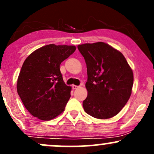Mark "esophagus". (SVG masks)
<instances>
[{"label": "esophagus", "instance_id": "1", "mask_svg": "<svg viewBox=\"0 0 154 154\" xmlns=\"http://www.w3.org/2000/svg\"><path fill=\"white\" fill-rule=\"evenodd\" d=\"M72 89H73V90H76V89H77V88H79V86L75 85H73L72 86Z\"/></svg>", "mask_w": 154, "mask_h": 154}]
</instances>
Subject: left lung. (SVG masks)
Instances as JSON below:
<instances>
[{"label":"left lung","instance_id":"obj_1","mask_svg":"<svg viewBox=\"0 0 154 154\" xmlns=\"http://www.w3.org/2000/svg\"><path fill=\"white\" fill-rule=\"evenodd\" d=\"M77 48L87 66L85 111L97 119L116 116L128 101L133 85V73L126 59L103 42L79 45Z\"/></svg>","mask_w":154,"mask_h":154}]
</instances>
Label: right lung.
I'll return each instance as SVG.
<instances>
[{
  "label": "right lung",
  "instance_id": "obj_1",
  "mask_svg": "<svg viewBox=\"0 0 154 154\" xmlns=\"http://www.w3.org/2000/svg\"><path fill=\"white\" fill-rule=\"evenodd\" d=\"M75 50L74 45L50 44L35 51L24 61L17 80V93L33 116L48 121L64 110L71 87L63 82L60 64Z\"/></svg>",
  "mask_w": 154,
  "mask_h": 154
}]
</instances>
